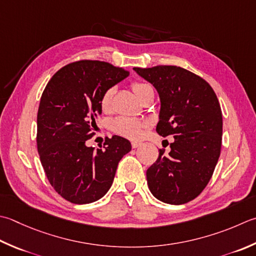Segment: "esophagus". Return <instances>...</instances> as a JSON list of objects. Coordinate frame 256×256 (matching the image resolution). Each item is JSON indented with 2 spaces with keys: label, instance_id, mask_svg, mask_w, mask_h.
<instances>
[{
  "label": "esophagus",
  "instance_id": "34e87169",
  "mask_svg": "<svg viewBox=\"0 0 256 256\" xmlns=\"http://www.w3.org/2000/svg\"><path fill=\"white\" fill-rule=\"evenodd\" d=\"M141 145H142L141 142H132V148H136L138 146H141Z\"/></svg>",
  "mask_w": 256,
  "mask_h": 256
}]
</instances>
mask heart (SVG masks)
<instances>
[{"label": "heart", "mask_w": 256, "mask_h": 256, "mask_svg": "<svg viewBox=\"0 0 256 256\" xmlns=\"http://www.w3.org/2000/svg\"><path fill=\"white\" fill-rule=\"evenodd\" d=\"M133 92L141 100L145 94L150 91H153L151 85L143 82L132 83ZM114 95V88H108L103 92L100 98V108L103 112H108L112 108V100ZM148 126V123L142 120L130 118H116L111 122V128L114 133L130 140H138L142 136L143 130Z\"/></svg>", "instance_id": "heart-1"}]
</instances>
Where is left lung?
<instances>
[{
    "label": "left lung",
    "instance_id": "left-lung-1",
    "mask_svg": "<svg viewBox=\"0 0 256 256\" xmlns=\"http://www.w3.org/2000/svg\"><path fill=\"white\" fill-rule=\"evenodd\" d=\"M134 71L153 84L161 98L156 132L174 138L168 155L160 150L148 168L150 191L164 203H188L206 186L221 154L223 120L216 94L204 78L180 66Z\"/></svg>",
    "mask_w": 256,
    "mask_h": 256
}]
</instances>
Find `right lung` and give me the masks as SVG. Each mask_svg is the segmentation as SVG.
Returning <instances> with one entry per match:
<instances>
[{
  "label": "right lung",
  "instance_id": "1",
  "mask_svg": "<svg viewBox=\"0 0 256 256\" xmlns=\"http://www.w3.org/2000/svg\"><path fill=\"white\" fill-rule=\"evenodd\" d=\"M128 74L111 63L81 60L60 68L44 88L38 112V152L50 184L68 202L88 204L103 198L118 162L131 151V143L116 135L96 151L85 144L95 135L103 92Z\"/></svg>",
  "mask_w": 256,
  "mask_h": 256
}]
</instances>
